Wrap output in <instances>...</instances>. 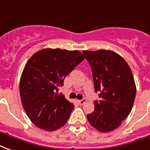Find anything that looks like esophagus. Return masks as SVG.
Segmentation results:
<instances>
[{
	"mask_svg": "<svg viewBox=\"0 0 150 150\" xmlns=\"http://www.w3.org/2000/svg\"><path fill=\"white\" fill-rule=\"evenodd\" d=\"M86 99H82V100H79L78 102H79V103L80 105H83L85 103H86Z\"/></svg>",
	"mask_w": 150,
	"mask_h": 150,
	"instance_id": "obj_1",
	"label": "esophagus"
}]
</instances>
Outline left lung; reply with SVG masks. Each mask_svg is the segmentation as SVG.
<instances>
[{
    "mask_svg": "<svg viewBox=\"0 0 150 150\" xmlns=\"http://www.w3.org/2000/svg\"><path fill=\"white\" fill-rule=\"evenodd\" d=\"M93 77L95 91L100 100L94 101V111L87 114L89 124L100 132L116 129L132 108L136 86L126 61L112 50H83Z\"/></svg>",
    "mask_w": 150,
    "mask_h": 150,
    "instance_id": "obj_1",
    "label": "left lung"
}]
</instances>
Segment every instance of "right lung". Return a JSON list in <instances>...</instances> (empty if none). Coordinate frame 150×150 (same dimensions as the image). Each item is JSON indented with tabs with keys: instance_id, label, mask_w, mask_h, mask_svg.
<instances>
[{
	"instance_id": "1",
	"label": "right lung",
	"mask_w": 150,
	"mask_h": 150,
	"mask_svg": "<svg viewBox=\"0 0 150 150\" xmlns=\"http://www.w3.org/2000/svg\"><path fill=\"white\" fill-rule=\"evenodd\" d=\"M84 58L79 50L46 48L27 61L20 79V97L36 127L52 132L67 123L75 106L57 92L66 76Z\"/></svg>"
}]
</instances>
